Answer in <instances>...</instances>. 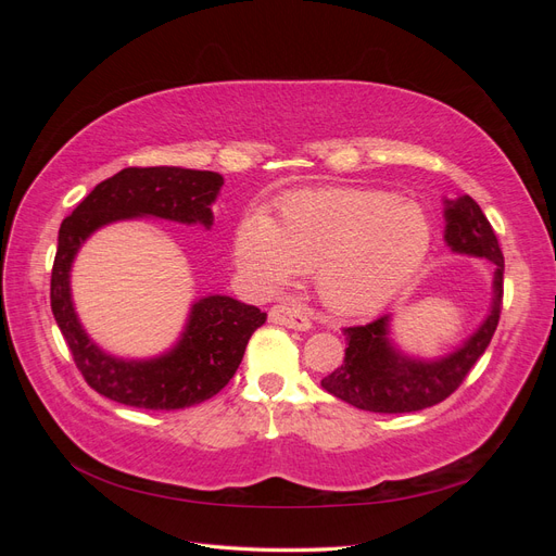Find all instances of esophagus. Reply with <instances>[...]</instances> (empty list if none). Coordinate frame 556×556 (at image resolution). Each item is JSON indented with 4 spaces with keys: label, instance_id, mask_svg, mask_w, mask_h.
<instances>
[{
    "label": "esophagus",
    "instance_id": "34e87169",
    "mask_svg": "<svg viewBox=\"0 0 556 556\" xmlns=\"http://www.w3.org/2000/svg\"><path fill=\"white\" fill-rule=\"evenodd\" d=\"M268 319H271L274 325H282V327H290L296 331H308L311 329V319L290 306H274L268 311Z\"/></svg>",
    "mask_w": 556,
    "mask_h": 556
}]
</instances>
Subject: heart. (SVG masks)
<instances>
[{"label":"heart","mask_w":556,"mask_h":556,"mask_svg":"<svg viewBox=\"0 0 556 556\" xmlns=\"http://www.w3.org/2000/svg\"><path fill=\"white\" fill-rule=\"evenodd\" d=\"M431 241V220L417 201L329 188L288 197L276 220L245 215L233 237V257L264 292L315 271L317 294L329 311L366 315L417 274Z\"/></svg>","instance_id":"1"}]
</instances>
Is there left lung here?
Listing matches in <instances>:
<instances>
[{"label": "left lung", "instance_id": "obj_1", "mask_svg": "<svg viewBox=\"0 0 556 556\" xmlns=\"http://www.w3.org/2000/svg\"><path fill=\"white\" fill-rule=\"evenodd\" d=\"M443 239L447 248L457 255L494 264L490 313L462 345L431 359L408 355L394 343L392 313H384L364 327L343 329L345 359L341 368L323 380V387L359 410L415 413L435 406L464 382L496 331L503 301V255L496 233L468 194L443 199Z\"/></svg>", "mask_w": 556, "mask_h": 556}]
</instances>
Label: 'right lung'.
Masks as SVG:
<instances>
[{"label": "right lung", "mask_w": 556, "mask_h": 556, "mask_svg": "<svg viewBox=\"0 0 556 556\" xmlns=\"http://www.w3.org/2000/svg\"><path fill=\"white\" fill-rule=\"evenodd\" d=\"M225 178L180 166H129L106 178L64 217L50 278V308L78 371L94 392L146 410H178L215 396L237 374L245 345L266 313L225 294L190 306L178 341L162 355L125 359L99 348L83 327L72 299V266L97 229L153 217L178 225L213 227V204Z\"/></svg>", "instance_id": "right-lung-1"}]
</instances>
